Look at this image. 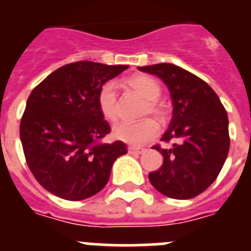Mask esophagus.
<instances>
[{
  "mask_svg": "<svg viewBox=\"0 0 251 251\" xmlns=\"http://www.w3.org/2000/svg\"><path fill=\"white\" fill-rule=\"evenodd\" d=\"M145 151V148L142 147H128V152H129L130 154H141V153H143Z\"/></svg>",
  "mask_w": 251,
  "mask_h": 251,
  "instance_id": "esophagus-1",
  "label": "esophagus"
}]
</instances>
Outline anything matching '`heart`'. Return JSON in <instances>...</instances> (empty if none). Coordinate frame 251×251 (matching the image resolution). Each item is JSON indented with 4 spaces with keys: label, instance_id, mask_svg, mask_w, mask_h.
<instances>
[{
    "label": "heart",
    "instance_id": "1",
    "mask_svg": "<svg viewBox=\"0 0 251 251\" xmlns=\"http://www.w3.org/2000/svg\"><path fill=\"white\" fill-rule=\"evenodd\" d=\"M128 85L137 94L147 100L143 114L162 117L163 109L158 104L161 97V85L150 75H136L127 80ZM98 108L106 121L114 122L118 117V94L113 81H106L98 93ZM158 134V126L152 119H145L138 123H119L113 128V137L130 146L145 145Z\"/></svg>",
    "mask_w": 251,
    "mask_h": 251
}]
</instances>
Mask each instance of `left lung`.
Wrapping results in <instances>:
<instances>
[{"instance_id": "1", "label": "left lung", "mask_w": 251, "mask_h": 251, "mask_svg": "<svg viewBox=\"0 0 251 251\" xmlns=\"http://www.w3.org/2000/svg\"><path fill=\"white\" fill-rule=\"evenodd\" d=\"M162 79L171 93L172 118L161 141L172 147L154 146L163 163L148 178L157 191L176 200L200 195L220 174L230 148L229 118L211 86L174 64L138 66Z\"/></svg>"}]
</instances>
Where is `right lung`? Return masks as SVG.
Wrapping results in <instances>:
<instances>
[{"label":"right lung","mask_w":251,"mask_h":251,"mask_svg":"<svg viewBox=\"0 0 251 251\" xmlns=\"http://www.w3.org/2000/svg\"><path fill=\"white\" fill-rule=\"evenodd\" d=\"M126 65L93 61L68 64L31 92L20 124L27 166L50 194L85 200L103 190L114 161L127 153L123 142L101 143L110 132L98 108V93Z\"/></svg>","instance_id":"add662e5"}]
</instances>
